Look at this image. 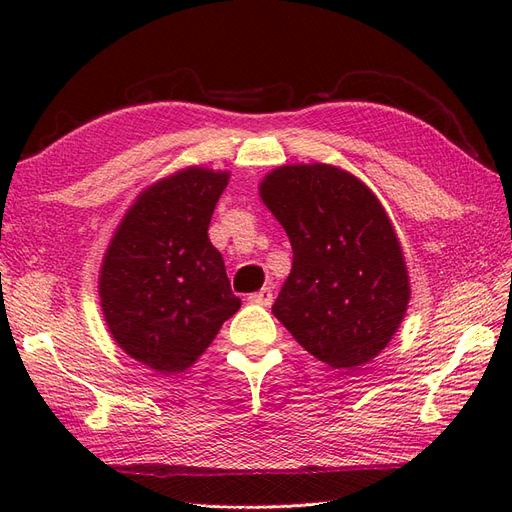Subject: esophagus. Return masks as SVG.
Returning a JSON list of instances; mask_svg holds the SVG:
<instances>
[{
	"instance_id": "esophagus-1",
	"label": "esophagus",
	"mask_w": 512,
	"mask_h": 512,
	"mask_svg": "<svg viewBox=\"0 0 512 512\" xmlns=\"http://www.w3.org/2000/svg\"><path fill=\"white\" fill-rule=\"evenodd\" d=\"M247 301L254 303V305H262V307H269L273 303V290L271 288H260L258 292L250 294Z\"/></svg>"
}]
</instances>
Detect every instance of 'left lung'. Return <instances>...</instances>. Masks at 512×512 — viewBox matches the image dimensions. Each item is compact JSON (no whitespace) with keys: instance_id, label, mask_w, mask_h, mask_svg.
I'll list each match as a JSON object with an SVG mask.
<instances>
[{"instance_id":"left-lung-1","label":"left lung","mask_w":512,"mask_h":512,"mask_svg":"<svg viewBox=\"0 0 512 512\" xmlns=\"http://www.w3.org/2000/svg\"><path fill=\"white\" fill-rule=\"evenodd\" d=\"M260 198L292 245L275 318L333 369L369 363L397 333L410 301L404 252L380 200L331 164L275 168Z\"/></svg>"}]
</instances>
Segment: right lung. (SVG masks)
<instances>
[{
	"label": "right lung",
	"instance_id": "add662e5",
	"mask_svg": "<svg viewBox=\"0 0 512 512\" xmlns=\"http://www.w3.org/2000/svg\"><path fill=\"white\" fill-rule=\"evenodd\" d=\"M230 173L190 166L136 198L100 271L104 320L119 348L160 374L188 369L241 307L209 222Z\"/></svg>",
	"mask_w": 512,
	"mask_h": 512
}]
</instances>
